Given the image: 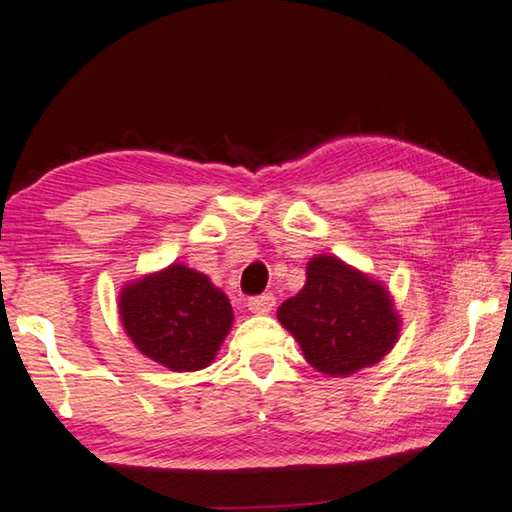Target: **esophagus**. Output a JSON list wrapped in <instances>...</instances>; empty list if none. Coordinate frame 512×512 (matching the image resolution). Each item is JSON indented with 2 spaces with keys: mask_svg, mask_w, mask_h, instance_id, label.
I'll return each instance as SVG.
<instances>
[{
  "mask_svg": "<svg viewBox=\"0 0 512 512\" xmlns=\"http://www.w3.org/2000/svg\"><path fill=\"white\" fill-rule=\"evenodd\" d=\"M273 306H275V295L273 293H264V295H257V297L248 299V310H250V313H257V315L270 313Z\"/></svg>",
  "mask_w": 512,
  "mask_h": 512,
  "instance_id": "esophagus-1",
  "label": "esophagus"
}]
</instances>
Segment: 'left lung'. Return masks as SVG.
<instances>
[{
  "label": "left lung",
  "instance_id": "1",
  "mask_svg": "<svg viewBox=\"0 0 512 512\" xmlns=\"http://www.w3.org/2000/svg\"><path fill=\"white\" fill-rule=\"evenodd\" d=\"M277 317L306 362L335 377L379 362L399 333L386 288L330 255L310 259L304 288L279 306Z\"/></svg>",
  "mask_w": 512,
  "mask_h": 512
}]
</instances>
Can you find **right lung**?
<instances>
[{"label":"right lung","instance_id":"add662e5","mask_svg":"<svg viewBox=\"0 0 512 512\" xmlns=\"http://www.w3.org/2000/svg\"><path fill=\"white\" fill-rule=\"evenodd\" d=\"M119 315L133 344L177 373L213 362L233 324L228 297L206 275L182 264L126 286Z\"/></svg>","mask_w":512,"mask_h":512}]
</instances>
